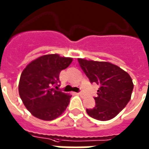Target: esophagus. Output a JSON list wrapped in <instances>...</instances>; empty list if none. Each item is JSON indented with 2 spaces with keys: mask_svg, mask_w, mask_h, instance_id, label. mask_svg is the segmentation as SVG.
Returning <instances> with one entry per match:
<instances>
[{
  "mask_svg": "<svg viewBox=\"0 0 149 149\" xmlns=\"http://www.w3.org/2000/svg\"><path fill=\"white\" fill-rule=\"evenodd\" d=\"M78 95H79V96H80V97H84V93H83V92L78 93Z\"/></svg>",
  "mask_w": 149,
  "mask_h": 149,
  "instance_id": "1",
  "label": "esophagus"
}]
</instances>
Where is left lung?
Returning a JSON list of instances; mask_svg holds the SVG:
<instances>
[{
  "mask_svg": "<svg viewBox=\"0 0 149 149\" xmlns=\"http://www.w3.org/2000/svg\"><path fill=\"white\" fill-rule=\"evenodd\" d=\"M78 62L91 83L100 86L95 97L96 105L87 109V114L101 121L116 117L131 97L134 84L130 75L110 62L84 58H78Z\"/></svg>",
  "mask_w": 149,
  "mask_h": 149,
  "instance_id": "obj_1",
  "label": "left lung"
}]
</instances>
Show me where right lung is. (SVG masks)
Returning a JSON list of instances; mask_svg holds the SVG:
<instances>
[{
	"label": "right lung",
	"mask_w": 149,
	"mask_h": 149,
	"mask_svg": "<svg viewBox=\"0 0 149 149\" xmlns=\"http://www.w3.org/2000/svg\"><path fill=\"white\" fill-rule=\"evenodd\" d=\"M72 58L58 54H44L29 62L22 72L19 93L29 112L40 120L49 121L65 112L71 95L57 91L59 74Z\"/></svg>",
	"instance_id": "right-lung-1"
}]
</instances>
